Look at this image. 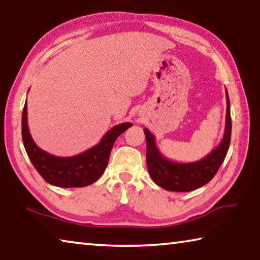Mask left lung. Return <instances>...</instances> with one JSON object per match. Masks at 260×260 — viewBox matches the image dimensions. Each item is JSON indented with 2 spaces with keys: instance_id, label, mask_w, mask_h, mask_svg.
I'll use <instances>...</instances> for the list:
<instances>
[{
  "instance_id": "obj_1",
  "label": "left lung",
  "mask_w": 260,
  "mask_h": 260,
  "mask_svg": "<svg viewBox=\"0 0 260 260\" xmlns=\"http://www.w3.org/2000/svg\"><path fill=\"white\" fill-rule=\"evenodd\" d=\"M226 126L221 142L209 155L191 162H178L166 158L156 146V139L144 128L147 139V166L150 177L158 186L169 191H191L212 180L227 155L231 143L232 119L230 98L226 89Z\"/></svg>"
}]
</instances>
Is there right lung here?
I'll use <instances>...</instances> for the list:
<instances>
[{
  "label": "right lung",
  "mask_w": 260,
  "mask_h": 260,
  "mask_svg": "<svg viewBox=\"0 0 260 260\" xmlns=\"http://www.w3.org/2000/svg\"><path fill=\"white\" fill-rule=\"evenodd\" d=\"M131 122L113 126L96 146L72 157H57L37 146L27 125V103L21 117V135L25 150L39 174L48 183L56 187H86L98 181L108 166L109 156L114 141L129 128Z\"/></svg>",
  "instance_id": "right-lung-1"
}]
</instances>
